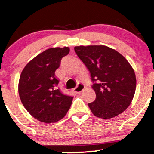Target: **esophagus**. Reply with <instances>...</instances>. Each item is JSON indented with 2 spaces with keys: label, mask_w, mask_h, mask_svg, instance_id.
I'll return each mask as SVG.
<instances>
[{
  "label": "esophagus",
  "mask_w": 154,
  "mask_h": 154,
  "mask_svg": "<svg viewBox=\"0 0 154 154\" xmlns=\"http://www.w3.org/2000/svg\"><path fill=\"white\" fill-rule=\"evenodd\" d=\"M85 88V85L84 84L82 83H78L77 86L75 88V91L77 92V93H81Z\"/></svg>",
  "instance_id": "1"
}]
</instances>
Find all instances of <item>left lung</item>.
<instances>
[{
  "label": "left lung",
  "mask_w": 154,
  "mask_h": 154,
  "mask_svg": "<svg viewBox=\"0 0 154 154\" xmlns=\"http://www.w3.org/2000/svg\"><path fill=\"white\" fill-rule=\"evenodd\" d=\"M78 57L87 66L96 98L88 103L93 114L111 119L130 105L136 88L134 69L118 51L106 45L76 46Z\"/></svg>",
  "instance_id": "1"
}]
</instances>
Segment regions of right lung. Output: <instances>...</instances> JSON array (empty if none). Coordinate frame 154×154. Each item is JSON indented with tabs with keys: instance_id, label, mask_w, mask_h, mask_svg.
Returning <instances> with one entry per match:
<instances>
[{
	"instance_id": "obj_1",
	"label": "right lung",
	"mask_w": 154,
	"mask_h": 154,
	"mask_svg": "<svg viewBox=\"0 0 154 154\" xmlns=\"http://www.w3.org/2000/svg\"><path fill=\"white\" fill-rule=\"evenodd\" d=\"M69 48H51L35 56L24 66L19 81V94L26 111L44 123H54L66 115L73 97L57 89L55 72Z\"/></svg>"
}]
</instances>
